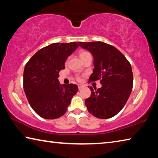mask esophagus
Returning <instances> with one entry per match:
<instances>
[{
    "instance_id": "obj_1",
    "label": "esophagus",
    "mask_w": 158,
    "mask_h": 158,
    "mask_svg": "<svg viewBox=\"0 0 158 158\" xmlns=\"http://www.w3.org/2000/svg\"><path fill=\"white\" fill-rule=\"evenodd\" d=\"M84 87V85H81V84H79L78 85V88H79V90H81V89H82Z\"/></svg>"
}]
</instances>
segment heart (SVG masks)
Returning a JSON list of instances; mask_svg holds the SVG:
<instances>
[{"label": "heart", "mask_w": 158, "mask_h": 158, "mask_svg": "<svg viewBox=\"0 0 158 158\" xmlns=\"http://www.w3.org/2000/svg\"><path fill=\"white\" fill-rule=\"evenodd\" d=\"M89 54H90V53L86 52V51L81 50V51H80V52H79V56H80V58H81V59H82L83 58H84L85 56H86L89 55ZM76 78H77V80H78V81H81V75H77L76 77Z\"/></svg>", "instance_id": "1"}]
</instances>
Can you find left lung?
I'll list each match as a JSON object with an SVG mask.
<instances>
[{
    "instance_id": "1",
    "label": "left lung",
    "mask_w": 158,
    "mask_h": 158,
    "mask_svg": "<svg viewBox=\"0 0 158 158\" xmlns=\"http://www.w3.org/2000/svg\"><path fill=\"white\" fill-rule=\"evenodd\" d=\"M94 58L93 73L89 82L100 80V89H93L85 104L90 114L102 119L110 118L126 104L133 86L132 67L125 56L112 45L102 42H79Z\"/></svg>"
}]
</instances>
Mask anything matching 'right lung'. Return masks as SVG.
I'll use <instances>...</instances> for the list:
<instances>
[{
    "mask_svg": "<svg viewBox=\"0 0 158 158\" xmlns=\"http://www.w3.org/2000/svg\"><path fill=\"white\" fill-rule=\"evenodd\" d=\"M79 44L53 43L40 49L26 64L23 72V90L32 109L46 119L58 118L65 114L77 85H60L59 72Z\"/></svg>",
    "mask_w": 158,
    "mask_h": 158,
    "instance_id": "obj_1",
    "label": "right lung"
}]
</instances>
